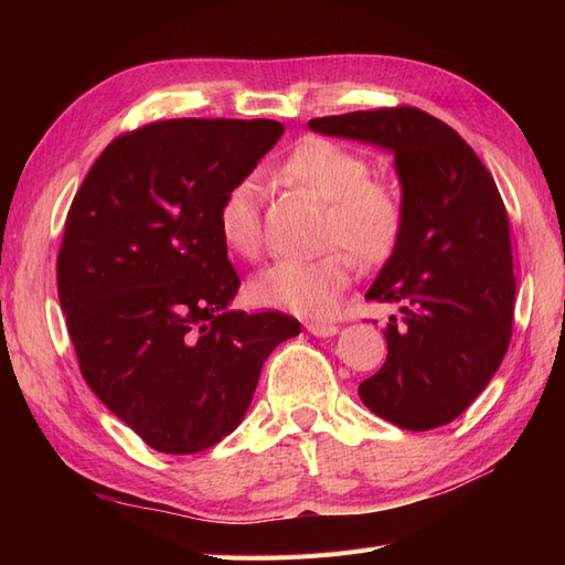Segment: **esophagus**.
Wrapping results in <instances>:
<instances>
[{
    "instance_id": "obj_1",
    "label": "esophagus",
    "mask_w": 565,
    "mask_h": 565,
    "mask_svg": "<svg viewBox=\"0 0 565 565\" xmlns=\"http://www.w3.org/2000/svg\"><path fill=\"white\" fill-rule=\"evenodd\" d=\"M306 330H309L313 337H334L339 332V324L311 320V322H306Z\"/></svg>"
}]
</instances>
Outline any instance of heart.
I'll list each match as a JSON object with an SVG mask.
<instances>
[{
	"instance_id": "obj_1",
	"label": "heart",
	"mask_w": 565,
	"mask_h": 565,
	"mask_svg": "<svg viewBox=\"0 0 565 565\" xmlns=\"http://www.w3.org/2000/svg\"><path fill=\"white\" fill-rule=\"evenodd\" d=\"M278 177L324 200L322 241L344 245L365 266L386 262L396 249L405 207L401 193L386 181L370 179L361 152L322 136H309L287 152ZM221 243L243 259H256L264 245L259 188L243 179L221 198L216 212ZM353 273V259L330 247L313 259H282L262 270L249 285L254 303L322 318L334 311Z\"/></svg>"
}]
</instances>
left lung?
Wrapping results in <instances>:
<instances>
[{"instance_id":"1","label":"left lung","mask_w":565,"mask_h":565,"mask_svg":"<svg viewBox=\"0 0 565 565\" xmlns=\"http://www.w3.org/2000/svg\"><path fill=\"white\" fill-rule=\"evenodd\" d=\"M309 129L393 152L405 224L365 297L401 303V316L358 393L401 429H436L478 398L511 339L516 278L498 185L452 127L417 108L316 117Z\"/></svg>"}]
</instances>
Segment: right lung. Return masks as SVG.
I'll use <instances>...</instances> for the list:
<instances>
[{"label": "right lung", "instance_id": "obj_1", "mask_svg": "<svg viewBox=\"0 0 565 565\" xmlns=\"http://www.w3.org/2000/svg\"><path fill=\"white\" fill-rule=\"evenodd\" d=\"M276 119H164L100 152L65 218L58 299L84 382L152 450L193 455L243 422L282 313L228 306L224 193L278 143Z\"/></svg>", "mask_w": 565, "mask_h": 565}]
</instances>
